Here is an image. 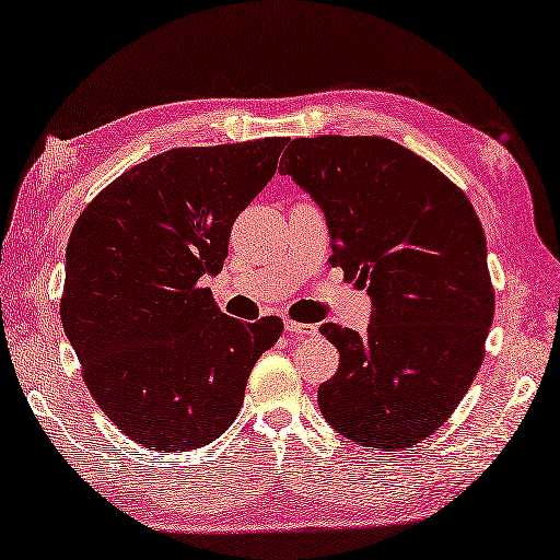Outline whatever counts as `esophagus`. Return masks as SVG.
<instances>
[{
    "mask_svg": "<svg viewBox=\"0 0 560 560\" xmlns=\"http://www.w3.org/2000/svg\"><path fill=\"white\" fill-rule=\"evenodd\" d=\"M285 331H288V335H298V337H315L319 327L317 325H305V322L285 319Z\"/></svg>",
    "mask_w": 560,
    "mask_h": 560,
    "instance_id": "34e87169",
    "label": "esophagus"
}]
</instances>
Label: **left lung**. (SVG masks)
<instances>
[{
	"instance_id": "left-lung-1",
	"label": "left lung",
	"mask_w": 560,
	"mask_h": 560,
	"mask_svg": "<svg viewBox=\"0 0 560 560\" xmlns=\"http://www.w3.org/2000/svg\"><path fill=\"white\" fill-rule=\"evenodd\" d=\"M282 160L325 211L331 265L374 302L364 335L319 327L339 349L319 410L351 443L396 455L455 413L485 361L494 288L482 223L457 184L386 137H298Z\"/></svg>"
}]
</instances>
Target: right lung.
<instances>
[{
    "mask_svg": "<svg viewBox=\"0 0 560 560\" xmlns=\"http://www.w3.org/2000/svg\"><path fill=\"white\" fill-rule=\"evenodd\" d=\"M288 137L176 147L122 172L85 206L66 248L61 322L88 390L117 430L162 453L211 443L282 335L223 315L201 288L231 225L278 170Z\"/></svg>",
    "mask_w": 560,
    "mask_h": 560,
    "instance_id": "1",
    "label": "right lung"
}]
</instances>
